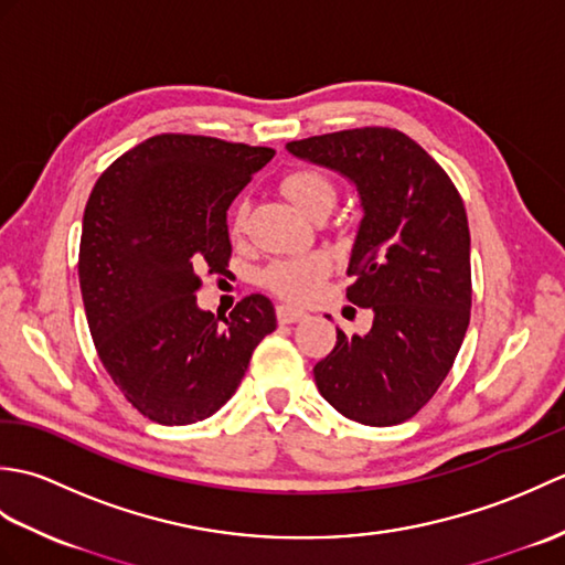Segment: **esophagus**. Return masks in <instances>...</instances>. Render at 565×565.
I'll use <instances>...</instances> for the list:
<instances>
[{
  "mask_svg": "<svg viewBox=\"0 0 565 565\" xmlns=\"http://www.w3.org/2000/svg\"><path fill=\"white\" fill-rule=\"evenodd\" d=\"M308 313L303 308H296V306H276V318H279V322H284V326H289V322H298L303 320Z\"/></svg>",
  "mask_w": 565,
  "mask_h": 565,
  "instance_id": "esophagus-1",
  "label": "esophagus"
}]
</instances>
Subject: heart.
I'll return each instance as SVG.
<instances>
[{
    "label": "heart",
    "mask_w": 565,
    "mask_h": 565,
    "mask_svg": "<svg viewBox=\"0 0 565 565\" xmlns=\"http://www.w3.org/2000/svg\"><path fill=\"white\" fill-rule=\"evenodd\" d=\"M284 194L291 199L294 206L308 218L330 213L334 203H338V186L332 179L320 170H296L284 177L281 182ZM235 231L243 227V215H235L233 223ZM330 271V259L326 255H303V257H289L276 259L267 269L262 271V284L276 296L286 298V301L303 303L316 298L322 289V281Z\"/></svg>",
    "instance_id": "1"
}]
</instances>
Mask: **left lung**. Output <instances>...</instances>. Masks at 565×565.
I'll use <instances>...</instances> for the list:
<instances>
[{
	"mask_svg": "<svg viewBox=\"0 0 565 565\" xmlns=\"http://www.w3.org/2000/svg\"><path fill=\"white\" fill-rule=\"evenodd\" d=\"M286 150L352 182L364 213L347 264V298L369 308L374 322L352 338L338 328V344L313 369L316 386L356 423H405L447 379L471 316L463 201L401 130H340L286 142Z\"/></svg>",
	"mask_w": 565,
	"mask_h": 565,
	"instance_id": "1",
	"label": "left lung"
}]
</instances>
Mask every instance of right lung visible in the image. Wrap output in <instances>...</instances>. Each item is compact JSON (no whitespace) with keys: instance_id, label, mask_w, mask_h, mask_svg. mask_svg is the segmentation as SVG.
<instances>
[{"instance_id":"add662e5","label":"right lung","mask_w":565,"mask_h":565,"mask_svg":"<svg viewBox=\"0 0 565 565\" xmlns=\"http://www.w3.org/2000/svg\"><path fill=\"white\" fill-rule=\"evenodd\" d=\"M271 158V148L164 134L121 154L92 189L79 243L89 332L116 386L152 423L218 413L276 330L262 294L227 318L196 303L199 269L223 271L231 259L227 209Z\"/></svg>"}]
</instances>
